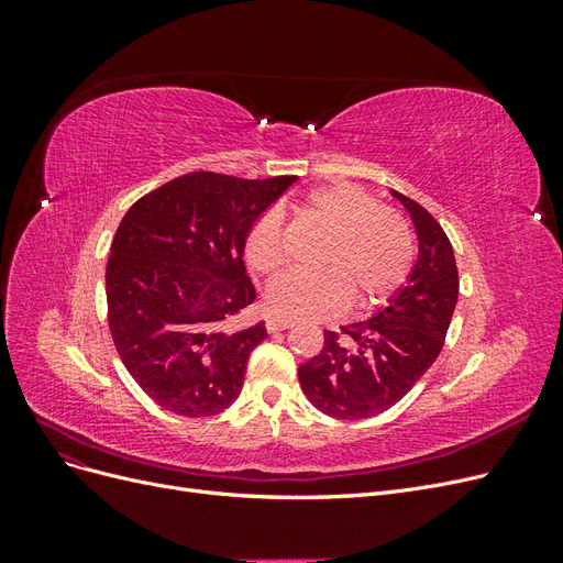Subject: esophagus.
<instances>
[{
    "label": "esophagus",
    "mask_w": 563,
    "mask_h": 563,
    "mask_svg": "<svg viewBox=\"0 0 563 563\" xmlns=\"http://www.w3.org/2000/svg\"><path fill=\"white\" fill-rule=\"evenodd\" d=\"M265 327H267V331H269V333H277V331H284V329L291 327V321H284V319H267Z\"/></svg>",
    "instance_id": "1"
}]
</instances>
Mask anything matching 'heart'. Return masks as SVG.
<instances>
[{
    "label": "heart",
    "mask_w": 563,
    "mask_h": 563,
    "mask_svg": "<svg viewBox=\"0 0 563 563\" xmlns=\"http://www.w3.org/2000/svg\"><path fill=\"white\" fill-rule=\"evenodd\" d=\"M302 211L331 232L321 263L329 269L284 272L265 288V310L284 321H319L347 308L368 310L406 282L413 265V234L406 220L380 209L378 199L350 183L317 187ZM246 263L272 272L282 263V216L269 209L255 218L244 242Z\"/></svg>",
    "instance_id": "b5f03b06"
}]
</instances>
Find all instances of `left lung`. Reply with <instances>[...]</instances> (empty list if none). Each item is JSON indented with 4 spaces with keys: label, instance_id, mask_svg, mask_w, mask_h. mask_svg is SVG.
<instances>
[{
    "label": "left lung",
    "instance_id": "left-lung-1",
    "mask_svg": "<svg viewBox=\"0 0 563 563\" xmlns=\"http://www.w3.org/2000/svg\"><path fill=\"white\" fill-rule=\"evenodd\" d=\"M413 220L418 258L376 314L323 331V347L298 366L314 408L338 420L373 418L395 406L444 347L457 302V267L446 232L418 201L391 190Z\"/></svg>",
    "mask_w": 563,
    "mask_h": 563
}]
</instances>
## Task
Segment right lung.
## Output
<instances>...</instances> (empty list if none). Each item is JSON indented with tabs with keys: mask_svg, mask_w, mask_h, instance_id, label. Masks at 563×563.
Instances as JSON below:
<instances>
[{
	"mask_svg": "<svg viewBox=\"0 0 563 563\" xmlns=\"http://www.w3.org/2000/svg\"><path fill=\"white\" fill-rule=\"evenodd\" d=\"M296 176L244 180L195 172L141 197L122 218L106 269L119 360L145 395L185 418L240 397L265 321L236 329L255 300L244 242Z\"/></svg>",
	"mask_w": 563,
	"mask_h": 563,
	"instance_id": "obj_1",
	"label": "right lung"
}]
</instances>
